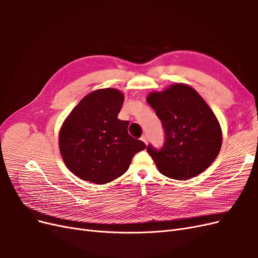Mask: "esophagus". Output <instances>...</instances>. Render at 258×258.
<instances>
[{"label": "esophagus", "instance_id": "obj_1", "mask_svg": "<svg viewBox=\"0 0 258 258\" xmlns=\"http://www.w3.org/2000/svg\"><path fill=\"white\" fill-rule=\"evenodd\" d=\"M141 140H142V141L147 145V143H148V137H147L146 135L142 136V137H141Z\"/></svg>", "mask_w": 258, "mask_h": 258}]
</instances>
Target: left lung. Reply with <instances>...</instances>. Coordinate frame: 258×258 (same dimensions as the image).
I'll list each match as a JSON object with an SVG mask.
<instances>
[{"label": "left lung", "instance_id": "1", "mask_svg": "<svg viewBox=\"0 0 258 258\" xmlns=\"http://www.w3.org/2000/svg\"><path fill=\"white\" fill-rule=\"evenodd\" d=\"M146 101L165 130V144L160 150L147 146L159 172L174 179L191 178L204 172L222 146L220 122L206 101L185 84L151 92Z\"/></svg>", "mask_w": 258, "mask_h": 258}]
</instances>
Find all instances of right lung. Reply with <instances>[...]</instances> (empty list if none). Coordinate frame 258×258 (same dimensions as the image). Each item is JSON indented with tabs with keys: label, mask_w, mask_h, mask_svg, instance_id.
Instances as JSON below:
<instances>
[{
	"label": "right lung",
	"mask_w": 258,
	"mask_h": 258,
	"mask_svg": "<svg viewBox=\"0 0 258 258\" xmlns=\"http://www.w3.org/2000/svg\"><path fill=\"white\" fill-rule=\"evenodd\" d=\"M124 97L115 88L88 93L67 117L59 132L60 153L68 169L95 184L114 181L146 147L128 134V120L117 118Z\"/></svg>",
	"instance_id": "right-lung-1"
}]
</instances>
